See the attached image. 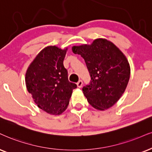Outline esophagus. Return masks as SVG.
<instances>
[{
  "instance_id": "34e87169",
  "label": "esophagus",
  "mask_w": 152,
  "mask_h": 152,
  "mask_svg": "<svg viewBox=\"0 0 152 152\" xmlns=\"http://www.w3.org/2000/svg\"><path fill=\"white\" fill-rule=\"evenodd\" d=\"M82 85H83V82H82V80H79V81L77 82V87H79V88H81L82 87Z\"/></svg>"
}]
</instances>
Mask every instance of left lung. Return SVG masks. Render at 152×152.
<instances>
[{
    "mask_svg": "<svg viewBox=\"0 0 152 152\" xmlns=\"http://www.w3.org/2000/svg\"><path fill=\"white\" fill-rule=\"evenodd\" d=\"M85 60L91 81L82 88L88 102L97 110L113 106L128 86L130 67L128 59L113 43L96 39L91 44L72 47Z\"/></svg>",
    "mask_w": 152,
    "mask_h": 152,
    "instance_id": "1",
    "label": "left lung"
}]
</instances>
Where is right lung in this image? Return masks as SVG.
<instances>
[{
	"label": "right lung",
	"instance_id": "right-lung-1",
	"mask_svg": "<svg viewBox=\"0 0 152 152\" xmlns=\"http://www.w3.org/2000/svg\"><path fill=\"white\" fill-rule=\"evenodd\" d=\"M67 48L48 46L41 50L28 67L25 74L27 91L39 108L60 115L67 108L77 85L70 82L63 65Z\"/></svg>",
	"mask_w": 152,
	"mask_h": 152
}]
</instances>
